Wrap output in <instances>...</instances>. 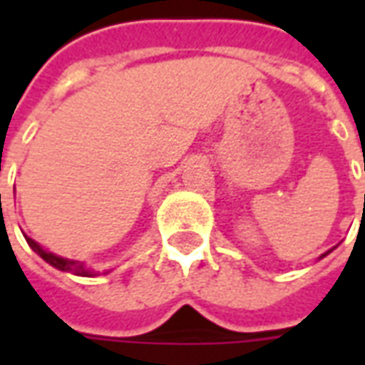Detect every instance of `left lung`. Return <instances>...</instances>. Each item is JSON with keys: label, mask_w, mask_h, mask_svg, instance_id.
Returning a JSON list of instances; mask_svg holds the SVG:
<instances>
[{"label": "left lung", "mask_w": 365, "mask_h": 365, "mask_svg": "<svg viewBox=\"0 0 365 365\" xmlns=\"http://www.w3.org/2000/svg\"><path fill=\"white\" fill-rule=\"evenodd\" d=\"M329 252H330V250H329ZM329 252H327V254H329ZM327 254H322V256H327Z\"/></svg>", "instance_id": "8db88e82"}]
</instances>
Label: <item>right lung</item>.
I'll use <instances>...</instances> for the list:
<instances>
[{"label":"right lung","mask_w":365,"mask_h":365,"mask_svg":"<svg viewBox=\"0 0 365 365\" xmlns=\"http://www.w3.org/2000/svg\"><path fill=\"white\" fill-rule=\"evenodd\" d=\"M25 240H27V245L35 250L41 258H43L44 262H48L51 266H54V268L62 269V272H68V274H76V275H90V272L83 268L80 262L76 260H68V258H60V256H54L52 252H46V250H43L41 246L36 245L33 238L25 237Z\"/></svg>","instance_id":"right-lung-1"}]
</instances>
